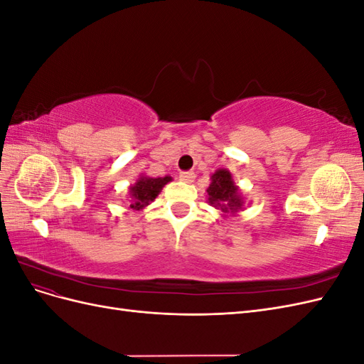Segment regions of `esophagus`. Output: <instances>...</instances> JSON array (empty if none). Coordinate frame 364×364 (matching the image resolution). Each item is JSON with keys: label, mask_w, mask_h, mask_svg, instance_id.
Masks as SVG:
<instances>
[{"label": "esophagus", "mask_w": 364, "mask_h": 364, "mask_svg": "<svg viewBox=\"0 0 364 364\" xmlns=\"http://www.w3.org/2000/svg\"><path fill=\"white\" fill-rule=\"evenodd\" d=\"M179 178H181V181H183V182H193L194 178H196V174H194L193 171H182V173L179 174Z\"/></svg>", "instance_id": "esophagus-1"}]
</instances>
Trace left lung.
Masks as SVG:
<instances>
[{"label":"left lung","mask_w":364,"mask_h":364,"mask_svg":"<svg viewBox=\"0 0 364 364\" xmlns=\"http://www.w3.org/2000/svg\"><path fill=\"white\" fill-rule=\"evenodd\" d=\"M211 179V185L206 190L209 196V203L220 206L225 213L237 211L243 205V200H241L238 188L235 186L230 173L228 170H217Z\"/></svg>","instance_id":"obj_1"}]
</instances>
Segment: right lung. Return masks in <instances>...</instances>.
<instances>
[{
  "label": "right lung",
  "mask_w": 364,
  "mask_h": 364,
  "mask_svg": "<svg viewBox=\"0 0 364 364\" xmlns=\"http://www.w3.org/2000/svg\"><path fill=\"white\" fill-rule=\"evenodd\" d=\"M171 181L170 176H165V178H141L134 186L130 188L132 197H134V200H132L130 208L134 209H141L147 206L150 202H153L156 199V196L161 193L162 186L165 183H168Z\"/></svg>",
  "instance_id": "right-lung-1"
}]
</instances>
